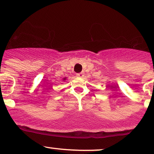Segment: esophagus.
<instances>
[{"instance_id": "esophagus-1", "label": "esophagus", "mask_w": 154, "mask_h": 154, "mask_svg": "<svg viewBox=\"0 0 154 154\" xmlns=\"http://www.w3.org/2000/svg\"><path fill=\"white\" fill-rule=\"evenodd\" d=\"M83 73H77V76H79V77H81V78H82L83 76Z\"/></svg>"}]
</instances>
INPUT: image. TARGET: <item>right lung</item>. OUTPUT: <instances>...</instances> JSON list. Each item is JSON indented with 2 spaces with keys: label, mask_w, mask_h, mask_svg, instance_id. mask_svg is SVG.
<instances>
[{
  "label": "right lung",
  "mask_w": 154,
  "mask_h": 154,
  "mask_svg": "<svg viewBox=\"0 0 154 154\" xmlns=\"http://www.w3.org/2000/svg\"><path fill=\"white\" fill-rule=\"evenodd\" d=\"M66 78H64V80H66Z\"/></svg>",
  "instance_id": "add662e5"
}]
</instances>
